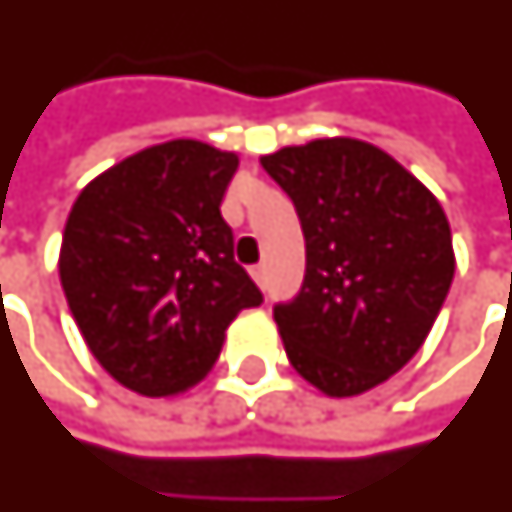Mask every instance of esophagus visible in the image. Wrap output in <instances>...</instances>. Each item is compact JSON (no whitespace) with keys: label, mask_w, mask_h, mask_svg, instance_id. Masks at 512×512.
<instances>
[{"label":"esophagus","mask_w":512,"mask_h":512,"mask_svg":"<svg viewBox=\"0 0 512 512\" xmlns=\"http://www.w3.org/2000/svg\"><path fill=\"white\" fill-rule=\"evenodd\" d=\"M251 275H253V281L259 283L261 289H264V283H267V267H264V264H256V267L251 270Z\"/></svg>","instance_id":"esophagus-1"}]
</instances>
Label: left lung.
<instances>
[{
	"instance_id": "8db88e82",
	"label": "left lung",
	"mask_w": 512,
	"mask_h": 512,
	"mask_svg": "<svg viewBox=\"0 0 512 512\" xmlns=\"http://www.w3.org/2000/svg\"><path fill=\"white\" fill-rule=\"evenodd\" d=\"M305 234L300 294L275 305L286 357L330 398L398 374L423 346L455 275L450 223L412 171L360 138L261 155Z\"/></svg>"
}]
</instances>
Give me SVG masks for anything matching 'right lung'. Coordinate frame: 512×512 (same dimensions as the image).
<instances>
[{
	"instance_id": "add662e5",
	"label": "right lung",
	"mask_w": 512,
	"mask_h": 512,
	"mask_svg": "<svg viewBox=\"0 0 512 512\" xmlns=\"http://www.w3.org/2000/svg\"><path fill=\"white\" fill-rule=\"evenodd\" d=\"M237 152L174 138L119 160L78 193L59 281L106 374L147 398L210 374L229 324L261 292L234 261L220 201Z\"/></svg>"
}]
</instances>
